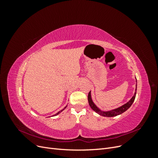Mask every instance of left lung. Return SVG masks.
Instances as JSON below:
<instances>
[{
  "label": "left lung",
  "mask_w": 158,
  "mask_h": 158,
  "mask_svg": "<svg viewBox=\"0 0 158 158\" xmlns=\"http://www.w3.org/2000/svg\"><path fill=\"white\" fill-rule=\"evenodd\" d=\"M136 86L137 87V84ZM136 89L137 88H136V91L135 92V94H134L133 97L131 99L130 101L128 102H127V103H125V105H123V106L118 107L116 109H114L112 110V111H107V112H104V111H102L101 110L99 109L96 106H95V104L93 103L92 98H91V94H90V92L88 94V103L89 106L91 107L94 111L96 112L97 113L99 114L100 115H102L104 117H114V116H117L118 114H120L123 113H124L125 111H126L131 106V105L133 103L134 101H135V97H136Z\"/></svg>",
  "instance_id": "1"
}]
</instances>
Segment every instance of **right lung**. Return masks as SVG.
Returning a JSON list of instances; mask_svg holds the SVG:
<instances>
[{
    "label": "right lung",
    "instance_id": "1",
    "mask_svg": "<svg viewBox=\"0 0 158 158\" xmlns=\"http://www.w3.org/2000/svg\"><path fill=\"white\" fill-rule=\"evenodd\" d=\"M65 108H66V107H64V109H63V110H61V111H59V112H58V113H56V114H54V115H53V116H55V115H57V114H59V113H60V112H61V111H63V110H64V109H65Z\"/></svg>",
    "mask_w": 158,
    "mask_h": 158
}]
</instances>
